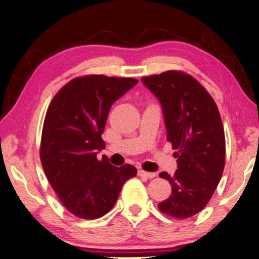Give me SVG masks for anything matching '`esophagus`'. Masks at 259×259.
<instances>
[{
    "instance_id": "1",
    "label": "esophagus",
    "mask_w": 259,
    "mask_h": 259,
    "mask_svg": "<svg viewBox=\"0 0 259 259\" xmlns=\"http://www.w3.org/2000/svg\"><path fill=\"white\" fill-rule=\"evenodd\" d=\"M138 176L147 177V178H154V177H156V174L155 172H148V171H144V170L140 169V170H138Z\"/></svg>"
}]
</instances>
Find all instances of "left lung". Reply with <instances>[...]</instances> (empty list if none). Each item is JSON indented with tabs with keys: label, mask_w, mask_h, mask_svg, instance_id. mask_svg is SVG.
I'll return each mask as SVG.
<instances>
[{
	"label": "left lung",
	"mask_w": 259,
	"mask_h": 259,
	"mask_svg": "<svg viewBox=\"0 0 259 259\" xmlns=\"http://www.w3.org/2000/svg\"><path fill=\"white\" fill-rule=\"evenodd\" d=\"M162 107L166 140L176 149L177 170L169 181L170 197L158 209L171 217L189 218L203 210L212 197L225 162V136L212 97L190 75L165 71L142 78Z\"/></svg>",
	"instance_id": "8db88e82"
}]
</instances>
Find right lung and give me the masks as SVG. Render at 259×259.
Segmentation results:
<instances>
[{
  "label": "right lung",
  "instance_id": "1",
  "mask_svg": "<svg viewBox=\"0 0 259 259\" xmlns=\"http://www.w3.org/2000/svg\"><path fill=\"white\" fill-rule=\"evenodd\" d=\"M138 83L135 78L90 75L67 83L47 111L42 130V166L65 209L76 217L95 220L109 212L123 184L137 174L101 161L103 134L111 105Z\"/></svg>",
  "mask_w": 259,
  "mask_h": 259
}]
</instances>
